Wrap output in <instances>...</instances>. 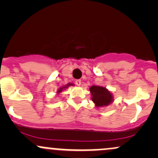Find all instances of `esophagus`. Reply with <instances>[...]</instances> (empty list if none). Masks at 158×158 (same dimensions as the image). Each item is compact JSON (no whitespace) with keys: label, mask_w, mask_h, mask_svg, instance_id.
<instances>
[{"label":"esophagus","mask_w":158,"mask_h":158,"mask_svg":"<svg viewBox=\"0 0 158 158\" xmlns=\"http://www.w3.org/2000/svg\"><path fill=\"white\" fill-rule=\"evenodd\" d=\"M75 83H76V85H81V80L80 79H77V80H76L75 81Z\"/></svg>","instance_id":"1"}]
</instances>
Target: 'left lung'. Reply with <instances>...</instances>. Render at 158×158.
<instances>
[{
    "label": "left lung",
    "instance_id": "obj_1",
    "mask_svg": "<svg viewBox=\"0 0 158 158\" xmlns=\"http://www.w3.org/2000/svg\"><path fill=\"white\" fill-rule=\"evenodd\" d=\"M90 91L92 95V101L96 106L102 107L108 106L113 101V97L110 92L106 88L93 85L90 87Z\"/></svg>",
    "mask_w": 158,
    "mask_h": 158
}]
</instances>
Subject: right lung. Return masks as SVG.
Wrapping results in <instances>:
<instances>
[{"mask_svg": "<svg viewBox=\"0 0 158 158\" xmlns=\"http://www.w3.org/2000/svg\"><path fill=\"white\" fill-rule=\"evenodd\" d=\"M70 85H73V84H70V83H69V84L67 85L66 86L63 87V88H60L59 90H58V93H60V92H61V90H62V89H64V88H68Z\"/></svg>", "mask_w": 158, "mask_h": 158, "instance_id": "add662e5", "label": "right lung"}]
</instances>
